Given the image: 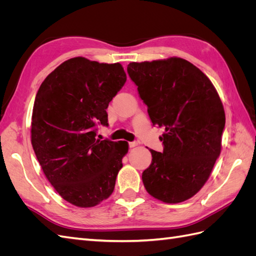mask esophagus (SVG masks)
<instances>
[{
	"label": "esophagus",
	"mask_w": 256,
	"mask_h": 256,
	"mask_svg": "<svg viewBox=\"0 0 256 256\" xmlns=\"http://www.w3.org/2000/svg\"><path fill=\"white\" fill-rule=\"evenodd\" d=\"M138 145V142L134 141V142H129V147H136Z\"/></svg>",
	"instance_id": "1"
}]
</instances>
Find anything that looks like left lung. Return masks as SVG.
<instances>
[{"mask_svg": "<svg viewBox=\"0 0 256 256\" xmlns=\"http://www.w3.org/2000/svg\"><path fill=\"white\" fill-rule=\"evenodd\" d=\"M127 72L152 125L166 131L159 138L164 152L150 150L144 187L164 203L189 200L202 189L221 152L226 113L218 92L205 74L180 58L132 62Z\"/></svg>", "mask_w": 256, "mask_h": 256, "instance_id": "left-lung-1", "label": "left lung"}]
</instances>
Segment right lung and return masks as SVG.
I'll return each mask as SVG.
<instances>
[{"label":"right lung","mask_w":256,"mask_h":256,"mask_svg":"<svg viewBox=\"0 0 256 256\" xmlns=\"http://www.w3.org/2000/svg\"><path fill=\"white\" fill-rule=\"evenodd\" d=\"M127 80L120 63L78 56L48 74L38 90L30 142L47 180L68 203L88 208L109 198L128 152L126 141L96 138L106 108Z\"/></svg>","instance_id":"add662e5"}]
</instances>
